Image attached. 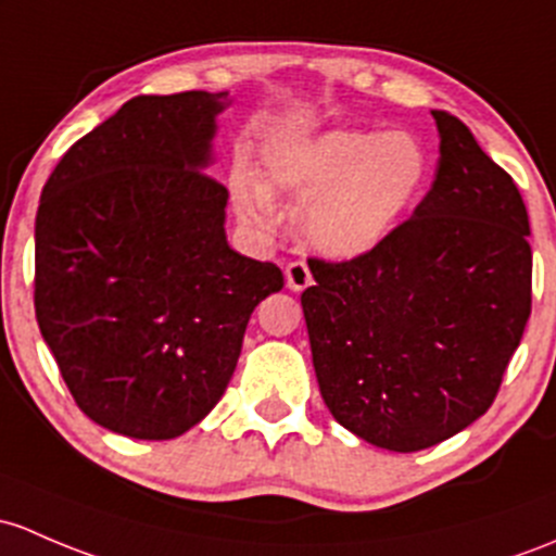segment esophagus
Masks as SVG:
<instances>
[{
  "mask_svg": "<svg viewBox=\"0 0 556 556\" xmlns=\"http://www.w3.org/2000/svg\"><path fill=\"white\" fill-rule=\"evenodd\" d=\"M285 279H288V288L293 293H301V290H306L312 285V271H308V266L303 261H293L285 266Z\"/></svg>",
  "mask_w": 556,
  "mask_h": 556,
  "instance_id": "obj_1",
  "label": "esophagus"
}]
</instances>
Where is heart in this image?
Instances as JSON below:
<instances>
[{
    "label": "heart",
    "mask_w": 556,
    "mask_h": 556,
    "mask_svg": "<svg viewBox=\"0 0 556 556\" xmlns=\"http://www.w3.org/2000/svg\"><path fill=\"white\" fill-rule=\"evenodd\" d=\"M266 189L301 202L298 226L317 253L354 261L381 248L420 200L429 151L410 132L332 130L274 138L261 154ZM255 180L237 184V210L255 229L277 226V204Z\"/></svg>",
    "instance_id": "obj_1"
}]
</instances>
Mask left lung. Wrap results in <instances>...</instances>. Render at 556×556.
Returning <instances> with one entry per match:
<instances>
[{
  "label": "left lung",
  "mask_w": 556,
  "mask_h": 556,
  "mask_svg": "<svg viewBox=\"0 0 556 556\" xmlns=\"http://www.w3.org/2000/svg\"><path fill=\"white\" fill-rule=\"evenodd\" d=\"M434 184L362 258H312L301 306L332 418L394 453L440 445L488 413L530 317L528 210L469 127L431 111Z\"/></svg>",
  "instance_id": "1"
}]
</instances>
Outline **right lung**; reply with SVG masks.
<instances>
[{
    "label": "right lung",
    "instance_id": "obj_1",
    "mask_svg": "<svg viewBox=\"0 0 556 556\" xmlns=\"http://www.w3.org/2000/svg\"><path fill=\"white\" fill-rule=\"evenodd\" d=\"M229 92L138 96L47 178L34 226V308L87 418L173 440L218 405L244 327L279 293L274 263L226 242L213 165Z\"/></svg>",
    "mask_w": 556,
    "mask_h": 556
}]
</instances>
